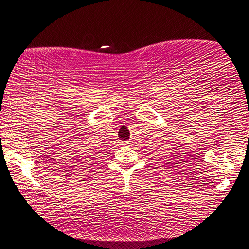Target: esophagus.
<instances>
[{
    "label": "esophagus",
    "mask_w": 249,
    "mask_h": 249,
    "mask_svg": "<svg viewBox=\"0 0 249 249\" xmlns=\"http://www.w3.org/2000/svg\"><path fill=\"white\" fill-rule=\"evenodd\" d=\"M122 145H123V146H127L128 142H122Z\"/></svg>",
    "instance_id": "esophagus-1"
}]
</instances>
